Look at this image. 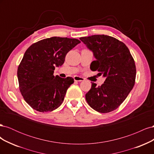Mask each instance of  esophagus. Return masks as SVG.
Instances as JSON below:
<instances>
[{
    "label": "esophagus",
    "mask_w": 154,
    "mask_h": 154,
    "mask_svg": "<svg viewBox=\"0 0 154 154\" xmlns=\"http://www.w3.org/2000/svg\"><path fill=\"white\" fill-rule=\"evenodd\" d=\"M74 80L75 82H83L84 81V78H82V77H80V76H75L74 77Z\"/></svg>",
    "instance_id": "1"
}]
</instances>
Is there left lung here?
I'll list each match as a JSON object with an SVG mask.
<instances>
[{
  "mask_svg": "<svg viewBox=\"0 0 154 154\" xmlns=\"http://www.w3.org/2000/svg\"><path fill=\"white\" fill-rule=\"evenodd\" d=\"M80 40L96 59L91 63V69L105 78L101 86L91 82L86 101L97 112H110L123 103L134 87L136 75L134 60L125 44L114 37L92 35Z\"/></svg>",
  "mask_w": 154,
  "mask_h": 154,
  "instance_id": "8db88e82",
  "label": "left lung"
}]
</instances>
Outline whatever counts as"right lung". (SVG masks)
Here are the masks:
<instances>
[{"instance_id": "add662e5", "label": "right lung", "mask_w": 154, "mask_h": 154, "mask_svg": "<svg viewBox=\"0 0 154 154\" xmlns=\"http://www.w3.org/2000/svg\"><path fill=\"white\" fill-rule=\"evenodd\" d=\"M80 43L78 39L54 36L37 42L26 50L17 77L21 94L32 109L44 112L61 105L74 79L54 77V71L55 67L62 66L67 53Z\"/></svg>"}]
</instances>
